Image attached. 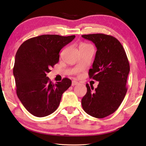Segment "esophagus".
<instances>
[{"label":"esophagus","mask_w":146,"mask_h":146,"mask_svg":"<svg viewBox=\"0 0 146 146\" xmlns=\"http://www.w3.org/2000/svg\"><path fill=\"white\" fill-rule=\"evenodd\" d=\"M78 84V82H76L75 80H73L72 81V83H71V86H76V85H77Z\"/></svg>","instance_id":"esophagus-1"}]
</instances>
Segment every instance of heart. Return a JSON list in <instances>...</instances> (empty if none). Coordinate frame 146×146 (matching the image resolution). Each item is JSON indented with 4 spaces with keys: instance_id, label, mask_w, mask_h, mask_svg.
I'll return each instance as SVG.
<instances>
[{
    "instance_id": "heart-1",
    "label": "heart",
    "mask_w": 146,
    "mask_h": 146,
    "mask_svg": "<svg viewBox=\"0 0 146 146\" xmlns=\"http://www.w3.org/2000/svg\"><path fill=\"white\" fill-rule=\"evenodd\" d=\"M90 46V45H89V44H86V43H82V44H80V45L79 47H85V46Z\"/></svg>"
}]
</instances>
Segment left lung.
Returning <instances> with one entry per match:
<instances>
[{"instance_id": "8db88e82", "label": "left lung", "mask_w": 146, "mask_h": 146, "mask_svg": "<svg viewBox=\"0 0 146 146\" xmlns=\"http://www.w3.org/2000/svg\"><path fill=\"white\" fill-rule=\"evenodd\" d=\"M93 42L97 48L92 68L89 71L90 78L99 82L92 92L88 84L87 93L82 99L85 112L96 118L112 114L119 108L127 92L126 82L129 64L125 50L118 39L104 34L82 35Z\"/></svg>"}]
</instances>
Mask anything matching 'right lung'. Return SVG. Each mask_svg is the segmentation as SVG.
Returning <instances> with one entry per match:
<instances>
[{"label":"right lung","mask_w":146,"mask_h":146,"mask_svg":"<svg viewBox=\"0 0 146 146\" xmlns=\"http://www.w3.org/2000/svg\"><path fill=\"white\" fill-rule=\"evenodd\" d=\"M75 38L44 34L27 39L17 50L13 68L17 94L33 115L45 117L55 112L71 86L70 79L53 84L46 74L59 62L60 50Z\"/></svg>","instance_id":"right-lung-1"}]
</instances>
